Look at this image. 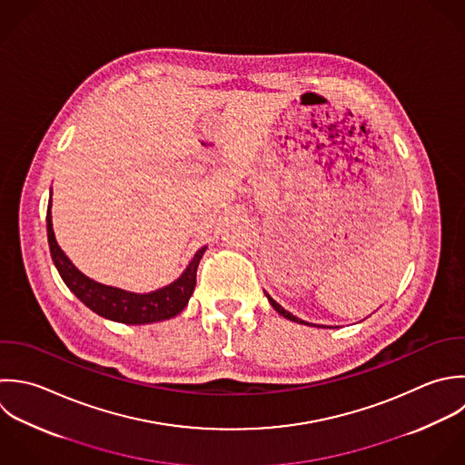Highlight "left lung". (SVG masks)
Returning a JSON list of instances; mask_svg holds the SVG:
<instances>
[{"mask_svg":"<svg viewBox=\"0 0 465 465\" xmlns=\"http://www.w3.org/2000/svg\"><path fill=\"white\" fill-rule=\"evenodd\" d=\"M264 295L268 297V301H270V304L273 306V310L279 313V315H282L284 319H288V321H292V322H299V324H306V326H317V324H312V322H306V321H302V319H299V317H295L293 313H290L288 310H284L279 302H275L272 297H270V293H266L264 292ZM317 328H324V326H317Z\"/></svg>","mask_w":465,"mask_h":465,"instance_id":"1","label":"left lung"}]
</instances>
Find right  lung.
Masks as SVG:
<instances>
[{
	"mask_svg": "<svg viewBox=\"0 0 465 465\" xmlns=\"http://www.w3.org/2000/svg\"><path fill=\"white\" fill-rule=\"evenodd\" d=\"M52 192H50V204L46 210V235H48V246L52 261L63 279V282L68 286V290L94 313H97L103 319L121 322V324H152L168 321L175 315H179L195 288V277H197V266L203 259V253L206 252V246L199 248L186 266V270L170 282L164 288H159L155 292L148 293H134L121 288L101 284L90 277H86L83 272H79L72 261L66 257V253L59 248L54 228H52Z\"/></svg>",
	"mask_w": 465,
	"mask_h": 465,
	"instance_id": "1",
	"label": "right lung"
}]
</instances>
